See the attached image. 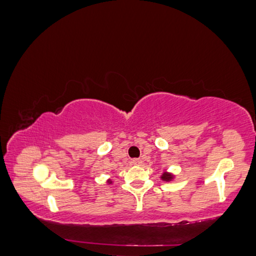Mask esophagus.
Listing matches in <instances>:
<instances>
[{
	"instance_id": "obj_1",
	"label": "esophagus",
	"mask_w": 256,
	"mask_h": 256,
	"mask_svg": "<svg viewBox=\"0 0 256 256\" xmlns=\"http://www.w3.org/2000/svg\"><path fill=\"white\" fill-rule=\"evenodd\" d=\"M132 164L133 165H141L142 164V160L141 158H133L132 160Z\"/></svg>"
}]
</instances>
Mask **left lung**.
<instances>
[{
	"mask_svg": "<svg viewBox=\"0 0 256 256\" xmlns=\"http://www.w3.org/2000/svg\"><path fill=\"white\" fill-rule=\"evenodd\" d=\"M161 178L163 180V181H171V180L173 178V175L170 173H163Z\"/></svg>",
	"mask_w": 256,
	"mask_h": 256,
	"instance_id": "left-lung-1",
	"label": "left lung"
}]
</instances>
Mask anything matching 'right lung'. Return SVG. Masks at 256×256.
<instances>
[{"instance_id": "1", "label": "right lung", "mask_w": 256, "mask_h": 256, "mask_svg": "<svg viewBox=\"0 0 256 256\" xmlns=\"http://www.w3.org/2000/svg\"><path fill=\"white\" fill-rule=\"evenodd\" d=\"M108 183H112V182H111V181H108Z\"/></svg>"}]
</instances>
